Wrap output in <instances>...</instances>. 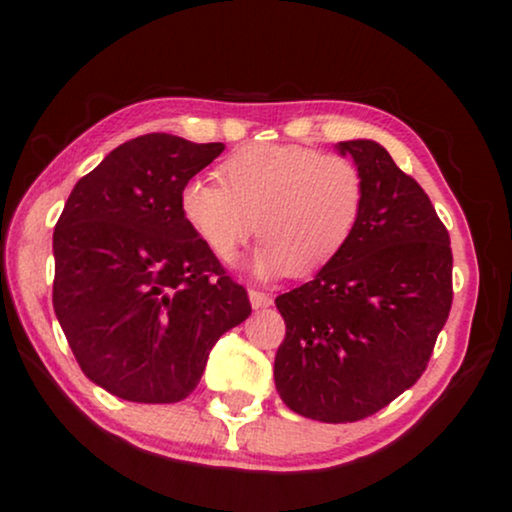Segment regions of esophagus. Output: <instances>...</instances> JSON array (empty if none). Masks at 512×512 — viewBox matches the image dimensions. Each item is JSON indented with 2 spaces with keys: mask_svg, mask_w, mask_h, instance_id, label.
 I'll return each instance as SVG.
<instances>
[{
  "mask_svg": "<svg viewBox=\"0 0 512 512\" xmlns=\"http://www.w3.org/2000/svg\"><path fill=\"white\" fill-rule=\"evenodd\" d=\"M249 300H251V307H254V310H261V307H270L272 305L270 293L258 291V289H249Z\"/></svg>",
  "mask_w": 512,
  "mask_h": 512,
  "instance_id": "esophagus-1",
  "label": "esophagus"
}]
</instances>
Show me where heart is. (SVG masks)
<instances>
[{"mask_svg": "<svg viewBox=\"0 0 512 512\" xmlns=\"http://www.w3.org/2000/svg\"><path fill=\"white\" fill-rule=\"evenodd\" d=\"M219 179H188L179 212L223 263L258 230L263 242L251 261L258 277L319 270L352 237L366 200L354 160L300 144L242 146L219 165Z\"/></svg>", "mask_w": 512, "mask_h": 512, "instance_id": "heart-1", "label": "heart"}]
</instances>
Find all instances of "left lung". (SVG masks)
Here are the masks:
<instances>
[{"label":"left lung","mask_w":512,"mask_h":512,"mask_svg":"<svg viewBox=\"0 0 512 512\" xmlns=\"http://www.w3.org/2000/svg\"><path fill=\"white\" fill-rule=\"evenodd\" d=\"M338 151L363 172L361 219L312 282L275 298L279 396L326 424L359 422L410 389L452 307L450 235L424 188L373 139Z\"/></svg>","instance_id":"left-lung-1"}]
</instances>
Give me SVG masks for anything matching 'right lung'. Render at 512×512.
I'll return each instance as SVG.
<instances>
[{"mask_svg": "<svg viewBox=\"0 0 512 512\" xmlns=\"http://www.w3.org/2000/svg\"><path fill=\"white\" fill-rule=\"evenodd\" d=\"M226 146L151 132L76 181L53 233V307L83 375L132 403H177L251 314L186 226L179 191Z\"/></svg>", "mask_w": 512, "mask_h": 512, "instance_id": "add662e5", "label": "right lung"}]
</instances>
